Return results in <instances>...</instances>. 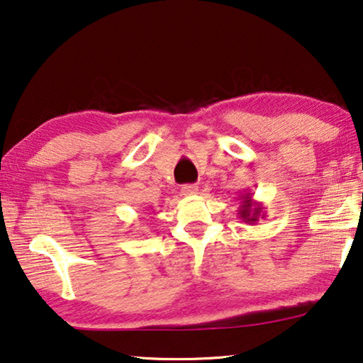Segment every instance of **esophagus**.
<instances>
[{
	"label": "esophagus",
	"instance_id": "1",
	"mask_svg": "<svg viewBox=\"0 0 363 363\" xmlns=\"http://www.w3.org/2000/svg\"><path fill=\"white\" fill-rule=\"evenodd\" d=\"M181 194L184 196H192L199 194V186H195V184H186V186L181 187Z\"/></svg>",
	"mask_w": 363,
	"mask_h": 363
}]
</instances>
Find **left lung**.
<instances>
[{
  "instance_id": "obj_1",
  "label": "left lung",
  "mask_w": 363,
  "mask_h": 363,
  "mask_svg": "<svg viewBox=\"0 0 363 363\" xmlns=\"http://www.w3.org/2000/svg\"><path fill=\"white\" fill-rule=\"evenodd\" d=\"M240 208H238V218H240L243 223L248 224H256L259 218L266 216V213H262V205L259 201H256L253 199V195L250 192L248 194H242L240 195Z\"/></svg>"
}]
</instances>
